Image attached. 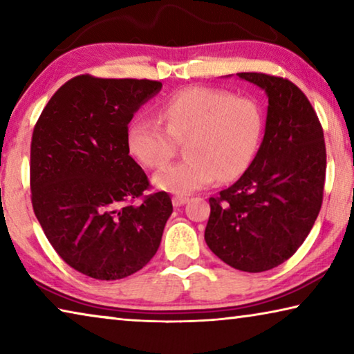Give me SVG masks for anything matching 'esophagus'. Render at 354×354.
<instances>
[{
	"label": "esophagus",
	"instance_id": "1",
	"mask_svg": "<svg viewBox=\"0 0 354 354\" xmlns=\"http://www.w3.org/2000/svg\"><path fill=\"white\" fill-rule=\"evenodd\" d=\"M187 201H189L187 196H183V195L173 196V206H175V207H181V206H184Z\"/></svg>",
	"mask_w": 354,
	"mask_h": 354
}]
</instances>
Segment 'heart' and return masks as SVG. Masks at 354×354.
I'll list each match as a JSON object with an SVG mask.
<instances>
[{
	"instance_id": "1",
	"label": "heart",
	"mask_w": 354,
	"mask_h": 354,
	"mask_svg": "<svg viewBox=\"0 0 354 354\" xmlns=\"http://www.w3.org/2000/svg\"><path fill=\"white\" fill-rule=\"evenodd\" d=\"M158 122L145 117L129 123V153L149 169L164 167L185 143L181 162L156 173L154 185L175 195L206 187L217 176L230 181L247 170L262 134L259 104L248 97L207 87H187L167 98Z\"/></svg>"
}]
</instances>
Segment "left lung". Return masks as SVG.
Masks as SVG:
<instances>
[{
	"mask_svg": "<svg viewBox=\"0 0 354 354\" xmlns=\"http://www.w3.org/2000/svg\"><path fill=\"white\" fill-rule=\"evenodd\" d=\"M237 76L266 92V131L243 175L209 198L205 241L227 266L259 273L289 259L313 230L326 149L317 113L295 84L263 73Z\"/></svg>",
	"mask_w": 354,
	"mask_h": 354,
	"instance_id": "obj_1",
	"label": "left lung"
}]
</instances>
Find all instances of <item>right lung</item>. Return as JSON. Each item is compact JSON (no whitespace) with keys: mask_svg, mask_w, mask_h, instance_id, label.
<instances>
[{"mask_svg":"<svg viewBox=\"0 0 354 354\" xmlns=\"http://www.w3.org/2000/svg\"><path fill=\"white\" fill-rule=\"evenodd\" d=\"M160 88L158 81L76 76L34 128V214L57 254L91 278L122 279L145 267L173 212L165 192L129 205L149 184L129 156L128 124Z\"/></svg>","mask_w":354,"mask_h":354,"instance_id":"add662e5","label":"right lung"}]
</instances>
